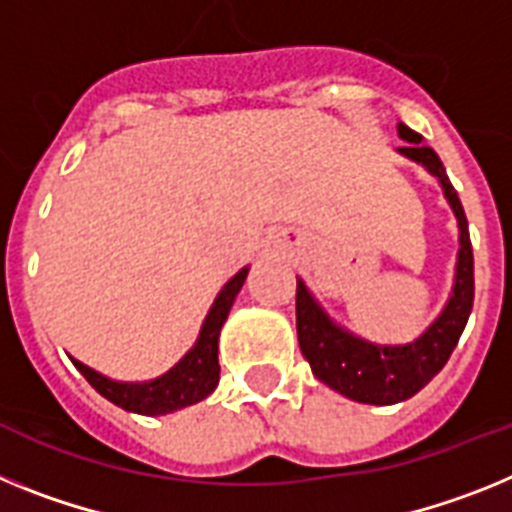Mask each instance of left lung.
Returning <instances> with one entry per match:
<instances>
[{
  "label": "left lung",
  "instance_id": "left-lung-1",
  "mask_svg": "<svg viewBox=\"0 0 512 512\" xmlns=\"http://www.w3.org/2000/svg\"><path fill=\"white\" fill-rule=\"evenodd\" d=\"M399 136L407 141L399 146V154L422 164L430 175L438 177L448 206L459 221L456 278L438 319L417 340L404 345H379L332 322L304 281L296 278V332L301 353L319 381L340 391L342 397L363 404H397L415 397L448 363L474 304V255L459 195L453 190L438 154L430 146L420 144V133L399 123Z\"/></svg>",
  "mask_w": 512,
  "mask_h": 512
}]
</instances>
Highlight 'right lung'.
<instances>
[{
  "label": "right lung",
  "instance_id": "1",
  "mask_svg": "<svg viewBox=\"0 0 512 512\" xmlns=\"http://www.w3.org/2000/svg\"><path fill=\"white\" fill-rule=\"evenodd\" d=\"M250 268H242L224 288L219 296L213 299L211 311L206 314L198 332L193 348L185 353L177 366L162 373L154 381H141V384H123V381H113L102 373L92 371L90 366L79 363L77 358H71V363L79 368L84 379L90 381L102 397L108 402L118 404L123 410L136 412V415H167V412L182 410L190 404L201 402L216 389L219 384V335L224 327L229 309L237 299L239 288H242L244 278H247Z\"/></svg>",
  "mask_w": 512,
  "mask_h": 512
}]
</instances>
